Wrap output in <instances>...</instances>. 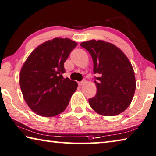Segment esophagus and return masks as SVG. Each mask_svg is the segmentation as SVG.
<instances>
[{
	"instance_id": "obj_1",
	"label": "esophagus",
	"mask_w": 156,
	"mask_h": 156,
	"mask_svg": "<svg viewBox=\"0 0 156 156\" xmlns=\"http://www.w3.org/2000/svg\"><path fill=\"white\" fill-rule=\"evenodd\" d=\"M85 83V80H83V81H81V82H79L78 85H79V86H82Z\"/></svg>"
}]
</instances>
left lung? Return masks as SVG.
<instances>
[{
  "label": "left lung",
  "mask_w": 156,
  "mask_h": 156,
  "mask_svg": "<svg viewBox=\"0 0 156 156\" xmlns=\"http://www.w3.org/2000/svg\"><path fill=\"white\" fill-rule=\"evenodd\" d=\"M80 46L92 58L96 77V94L89 103L96 112L103 116H115L130 105L136 82L131 63L122 50L102 40L84 41Z\"/></svg>",
  "instance_id": "1"
}]
</instances>
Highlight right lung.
<instances>
[{
	"label": "right lung",
	"mask_w": 156,
	"mask_h": 156,
	"mask_svg": "<svg viewBox=\"0 0 156 156\" xmlns=\"http://www.w3.org/2000/svg\"><path fill=\"white\" fill-rule=\"evenodd\" d=\"M77 46L67 38H55L37 47L21 69L19 84L29 108L41 117H51L65 110L78 83L66 78L64 63Z\"/></svg>",
	"instance_id": "right-lung-1"
}]
</instances>
